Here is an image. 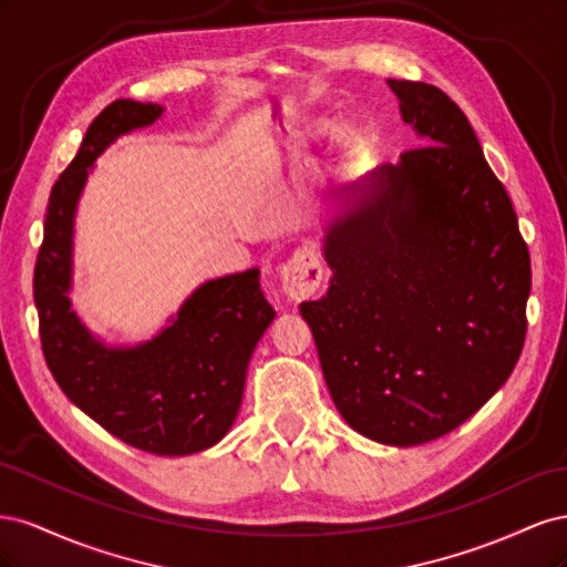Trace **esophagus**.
Here are the masks:
<instances>
[{
  "mask_svg": "<svg viewBox=\"0 0 567 567\" xmlns=\"http://www.w3.org/2000/svg\"><path fill=\"white\" fill-rule=\"evenodd\" d=\"M321 277H323V269L317 252L302 248L284 265V271H281L284 296H288L293 302L312 298L321 286Z\"/></svg>",
  "mask_w": 567,
  "mask_h": 567,
  "instance_id": "1",
  "label": "esophagus"
}]
</instances>
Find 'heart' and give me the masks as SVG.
I'll use <instances>...</instances> for the list:
<instances>
[{"mask_svg":"<svg viewBox=\"0 0 567 567\" xmlns=\"http://www.w3.org/2000/svg\"><path fill=\"white\" fill-rule=\"evenodd\" d=\"M329 123H317L315 125V134H326L329 132ZM336 144H338V148L346 153V156H352V153L359 148V134H357V130H352V127H348V125H342V127H338L336 130Z\"/></svg>","mask_w":567,"mask_h":567,"instance_id":"heart-1","label":"heart"}]
</instances>
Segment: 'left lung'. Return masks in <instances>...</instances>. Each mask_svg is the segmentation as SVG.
Listing matches in <instances>:
<instances>
[{"label": "left lung", "mask_w": 567, "mask_h": 567, "mask_svg": "<svg viewBox=\"0 0 567 567\" xmlns=\"http://www.w3.org/2000/svg\"><path fill=\"white\" fill-rule=\"evenodd\" d=\"M421 140L336 196L329 293L300 305L352 431L392 447L452 433L525 342L529 252L468 117L425 82L388 80Z\"/></svg>", "instance_id": "left-lung-1"}]
</instances>
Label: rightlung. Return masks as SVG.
I'll list each match as a JSON object with an SVG mask.
<instances>
[{"mask_svg": "<svg viewBox=\"0 0 567 567\" xmlns=\"http://www.w3.org/2000/svg\"><path fill=\"white\" fill-rule=\"evenodd\" d=\"M163 111L117 99L99 113L51 188L32 284L47 367L65 398L136 450L186 456L225 437L241 409L250 357L277 317L260 288V269L200 284L156 336L136 346L101 340L71 300L75 213L94 161Z\"/></svg>", "mask_w": 567, "mask_h": 567, "instance_id": "add662e5", "label": "right lung"}]
</instances>
